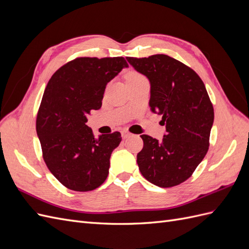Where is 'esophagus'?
<instances>
[{
	"label": "esophagus",
	"mask_w": 249,
	"mask_h": 249,
	"mask_svg": "<svg viewBox=\"0 0 249 249\" xmlns=\"http://www.w3.org/2000/svg\"><path fill=\"white\" fill-rule=\"evenodd\" d=\"M130 136H131V133H129L127 131H123L122 132V137L124 139H126L127 137H130Z\"/></svg>",
	"instance_id": "34e87169"
}]
</instances>
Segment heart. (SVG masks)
Segmentation results:
<instances>
[{
    "label": "heart",
    "mask_w": 249,
    "mask_h": 249,
    "mask_svg": "<svg viewBox=\"0 0 249 249\" xmlns=\"http://www.w3.org/2000/svg\"><path fill=\"white\" fill-rule=\"evenodd\" d=\"M140 78H143V76H141V74H140V73H138V72H135V71H133V72H130L129 74H127L126 81L136 80V79H140Z\"/></svg>",
    "instance_id": "b5f03b06"
}]
</instances>
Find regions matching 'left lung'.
Here are the masks:
<instances>
[{
    "instance_id": "obj_1",
    "label": "left lung",
    "mask_w": 249,
    "mask_h": 249,
    "mask_svg": "<svg viewBox=\"0 0 249 249\" xmlns=\"http://www.w3.org/2000/svg\"><path fill=\"white\" fill-rule=\"evenodd\" d=\"M135 70L150 82L149 107L162 115L166 126L162 141L141 135L137 155L141 175L148 182L170 188L189 178L210 145L214 108L198 74L167 55L126 57Z\"/></svg>"
}]
</instances>
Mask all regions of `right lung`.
Listing matches in <instances>:
<instances>
[{
	"instance_id": "right-lung-1",
	"label": "right lung",
	"mask_w": 249,
	"mask_h": 249,
	"mask_svg": "<svg viewBox=\"0 0 249 249\" xmlns=\"http://www.w3.org/2000/svg\"><path fill=\"white\" fill-rule=\"evenodd\" d=\"M124 57H79L60 67L44 90L36 117L42 158L60 183L78 192L106 180L119 132L94 137L87 116L102 107L107 83L124 67Z\"/></svg>"
}]
</instances>
